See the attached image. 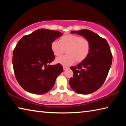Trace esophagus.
<instances>
[{
	"mask_svg": "<svg viewBox=\"0 0 126 126\" xmlns=\"http://www.w3.org/2000/svg\"><path fill=\"white\" fill-rule=\"evenodd\" d=\"M68 68H68V67H65V66H63V69H64V71H65V70L68 69Z\"/></svg>",
	"mask_w": 126,
	"mask_h": 126,
	"instance_id": "34e87169",
	"label": "esophagus"
}]
</instances>
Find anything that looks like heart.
Instances as JSON below:
<instances>
[{"label":"heart","instance_id":"obj_1","mask_svg":"<svg viewBox=\"0 0 126 126\" xmlns=\"http://www.w3.org/2000/svg\"><path fill=\"white\" fill-rule=\"evenodd\" d=\"M59 42L54 40L50 44L52 52L59 57L67 52V55L59 57L56 62L68 66L76 62H81L87 58L91 51V43L88 39L74 34H66L61 37Z\"/></svg>","mask_w":126,"mask_h":126}]
</instances>
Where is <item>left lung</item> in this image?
Returning <instances> with one entry per match:
<instances>
[{
  "mask_svg": "<svg viewBox=\"0 0 126 126\" xmlns=\"http://www.w3.org/2000/svg\"><path fill=\"white\" fill-rule=\"evenodd\" d=\"M88 39L91 51L87 58L75 67H71L73 77L69 81L76 92L88 94L97 91L105 81L112 62V54L107 40L87 29L72 31Z\"/></svg>",
  "mask_w": 126,
  "mask_h": 126,
  "instance_id": "left-lung-1",
  "label": "left lung"
}]
</instances>
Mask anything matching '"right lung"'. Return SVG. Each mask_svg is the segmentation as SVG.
Segmentation results:
<instances>
[{"label": "right lung", "instance_id": "obj_1", "mask_svg": "<svg viewBox=\"0 0 126 126\" xmlns=\"http://www.w3.org/2000/svg\"><path fill=\"white\" fill-rule=\"evenodd\" d=\"M63 35L57 31L40 29L22 37L13 52V65L17 81L29 93L43 94L54 86L62 65H49L54 60L52 42Z\"/></svg>", "mask_w": 126, "mask_h": 126}]
</instances>
